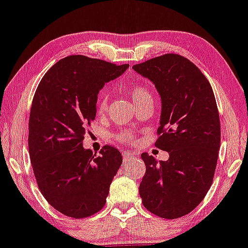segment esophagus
I'll use <instances>...</instances> for the list:
<instances>
[{"instance_id": "obj_1", "label": "esophagus", "mask_w": 248, "mask_h": 248, "mask_svg": "<svg viewBox=\"0 0 248 248\" xmlns=\"http://www.w3.org/2000/svg\"><path fill=\"white\" fill-rule=\"evenodd\" d=\"M122 155H124V159H127V158H133V156L136 155V153L124 151V152H122Z\"/></svg>"}]
</instances>
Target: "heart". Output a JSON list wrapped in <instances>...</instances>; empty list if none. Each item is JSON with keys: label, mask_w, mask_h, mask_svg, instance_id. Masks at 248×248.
<instances>
[{"label": "heart", "mask_w": 248, "mask_h": 248, "mask_svg": "<svg viewBox=\"0 0 248 248\" xmlns=\"http://www.w3.org/2000/svg\"><path fill=\"white\" fill-rule=\"evenodd\" d=\"M127 93L133 98L136 106L142 105L146 102H153V96L149 88L139 82H131L127 86ZM108 108V97L106 93H101L97 101V113L104 114ZM119 142L122 143H131L134 140V135L129 131H121L115 136Z\"/></svg>", "instance_id": "1"}]
</instances>
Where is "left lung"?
Segmentation results:
<instances>
[{"instance_id":"left-lung-1","label":"left lung","mask_w":248,"mask_h":248,"mask_svg":"<svg viewBox=\"0 0 248 248\" xmlns=\"http://www.w3.org/2000/svg\"><path fill=\"white\" fill-rule=\"evenodd\" d=\"M133 68L151 80L161 97L155 146L169 153L167 161L142 153L146 170L140 196L152 214L182 217L202 202L213 183L221 144L214 93L202 71L181 55L166 54Z\"/></svg>"}]
</instances>
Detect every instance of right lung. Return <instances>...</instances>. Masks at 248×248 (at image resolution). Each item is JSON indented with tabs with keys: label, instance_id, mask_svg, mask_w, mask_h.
Returning a JSON list of instances; mask_svg holds the SVG:
<instances>
[{
	"label": "right lung",
	"instance_id": "right-lung-1",
	"mask_svg": "<svg viewBox=\"0 0 248 248\" xmlns=\"http://www.w3.org/2000/svg\"><path fill=\"white\" fill-rule=\"evenodd\" d=\"M128 66L68 56L46 72L34 93L28 124L33 171L46 202L68 217L101 211L121 166L118 149L104 145L97 155L82 142L96 117L99 90Z\"/></svg>",
	"mask_w": 248,
	"mask_h": 248
}]
</instances>
